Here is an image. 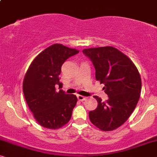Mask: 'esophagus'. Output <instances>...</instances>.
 <instances>
[{
	"mask_svg": "<svg viewBox=\"0 0 157 157\" xmlns=\"http://www.w3.org/2000/svg\"><path fill=\"white\" fill-rule=\"evenodd\" d=\"M77 98H78V99L79 101H85L86 98V97H85V96H81V95H78V96H77Z\"/></svg>",
	"mask_w": 157,
	"mask_h": 157,
	"instance_id": "obj_1",
	"label": "esophagus"
}]
</instances>
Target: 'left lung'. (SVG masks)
<instances>
[{"instance_id":"obj_1","label":"left lung","mask_w":157,"mask_h":157,"mask_svg":"<svg viewBox=\"0 0 157 157\" xmlns=\"http://www.w3.org/2000/svg\"><path fill=\"white\" fill-rule=\"evenodd\" d=\"M91 59L96 70V79L104 83L109 96L98 102L90 111V121L104 132L114 130L126 121L136 108L141 91V79L136 66L127 56L112 46L86 48L82 51Z\"/></svg>"}]
</instances>
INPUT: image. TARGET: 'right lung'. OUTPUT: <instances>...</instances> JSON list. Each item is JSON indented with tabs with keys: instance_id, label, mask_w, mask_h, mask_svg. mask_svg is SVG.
I'll use <instances>...</instances> for the list:
<instances>
[{
	"instance_id": "add662e5",
	"label": "right lung",
	"mask_w": 157,
	"mask_h": 157,
	"mask_svg": "<svg viewBox=\"0 0 157 157\" xmlns=\"http://www.w3.org/2000/svg\"><path fill=\"white\" fill-rule=\"evenodd\" d=\"M78 50L60 44L48 46L40 52L28 68L23 82L25 101L36 121L43 127L57 129L70 121L77 103L74 94H67L59 81L61 66Z\"/></svg>"
}]
</instances>
